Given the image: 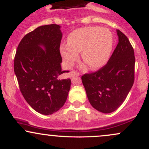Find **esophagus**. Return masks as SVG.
I'll return each instance as SVG.
<instances>
[{
	"instance_id": "obj_1",
	"label": "esophagus",
	"mask_w": 149,
	"mask_h": 149,
	"mask_svg": "<svg viewBox=\"0 0 149 149\" xmlns=\"http://www.w3.org/2000/svg\"><path fill=\"white\" fill-rule=\"evenodd\" d=\"M79 73L77 72V71H72L71 72V73H70V76H71V77H74V76H79Z\"/></svg>"
}]
</instances>
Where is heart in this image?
I'll list each match as a JSON object with an SVG mask.
<instances>
[{
	"label": "heart",
	"instance_id": "obj_1",
	"mask_svg": "<svg viewBox=\"0 0 149 149\" xmlns=\"http://www.w3.org/2000/svg\"><path fill=\"white\" fill-rule=\"evenodd\" d=\"M113 38L108 29L86 26L78 29L68 36L67 44H62L60 52L65 64L72 66L81 52L83 61L92 69H97L107 63L111 54Z\"/></svg>",
	"mask_w": 149,
	"mask_h": 149
}]
</instances>
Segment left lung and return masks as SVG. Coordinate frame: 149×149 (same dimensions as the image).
<instances>
[{
    "label": "left lung",
    "mask_w": 149,
    "mask_h": 149,
    "mask_svg": "<svg viewBox=\"0 0 149 149\" xmlns=\"http://www.w3.org/2000/svg\"><path fill=\"white\" fill-rule=\"evenodd\" d=\"M117 34L118 43L107 64L81 77L90 104L104 113L123 103L134 81V49L123 32L117 30Z\"/></svg>",
    "instance_id": "left-lung-1"
}]
</instances>
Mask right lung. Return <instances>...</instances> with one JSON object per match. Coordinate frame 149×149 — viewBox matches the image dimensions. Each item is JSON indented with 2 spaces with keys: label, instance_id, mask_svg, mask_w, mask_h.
<instances>
[{
  "label": "right lung",
  "instance_id": "1",
  "mask_svg": "<svg viewBox=\"0 0 149 149\" xmlns=\"http://www.w3.org/2000/svg\"><path fill=\"white\" fill-rule=\"evenodd\" d=\"M60 26H40L24 36L19 44L14 71L24 98L44 115L57 112L67 99L71 80L61 79ZM44 47L45 50L40 47Z\"/></svg>",
  "mask_w": 149,
  "mask_h": 149
}]
</instances>
